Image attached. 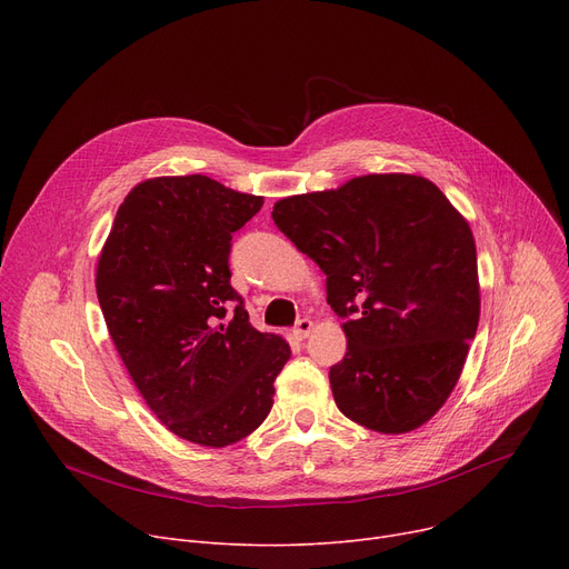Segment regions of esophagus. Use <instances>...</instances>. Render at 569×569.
<instances>
[{
    "label": "esophagus",
    "instance_id": "34e87169",
    "mask_svg": "<svg viewBox=\"0 0 569 569\" xmlns=\"http://www.w3.org/2000/svg\"><path fill=\"white\" fill-rule=\"evenodd\" d=\"M311 330H313V320H311V318H302V320H297L292 335H295L297 339H307V337L311 335Z\"/></svg>",
    "mask_w": 569,
    "mask_h": 569
}]
</instances>
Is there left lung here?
Here are the masks:
<instances>
[{"instance_id": "1", "label": "left lung", "mask_w": 569, "mask_h": 569, "mask_svg": "<svg viewBox=\"0 0 569 569\" xmlns=\"http://www.w3.org/2000/svg\"><path fill=\"white\" fill-rule=\"evenodd\" d=\"M272 219L325 272L348 348L330 369L339 410L378 433L420 429L463 371L480 322L468 221L420 174L352 177L290 196Z\"/></svg>"}]
</instances>
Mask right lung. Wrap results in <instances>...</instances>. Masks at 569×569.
<instances>
[{
    "mask_svg": "<svg viewBox=\"0 0 569 569\" xmlns=\"http://www.w3.org/2000/svg\"><path fill=\"white\" fill-rule=\"evenodd\" d=\"M260 207L262 196L204 174L144 179L119 204L97 264L108 332L140 397L202 447L256 431L290 360L286 339L258 332L230 286L232 232Z\"/></svg>",
    "mask_w": 569,
    "mask_h": 569,
    "instance_id": "add662e5",
    "label": "right lung"
}]
</instances>
